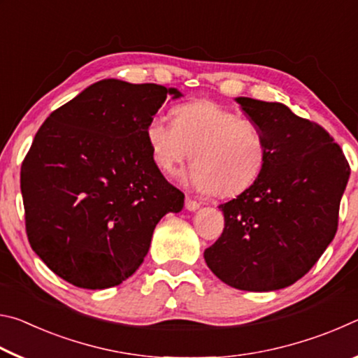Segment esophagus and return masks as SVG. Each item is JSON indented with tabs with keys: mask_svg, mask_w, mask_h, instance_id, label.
Listing matches in <instances>:
<instances>
[{
	"mask_svg": "<svg viewBox=\"0 0 358 358\" xmlns=\"http://www.w3.org/2000/svg\"><path fill=\"white\" fill-rule=\"evenodd\" d=\"M185 207H186V210H189V211H196V210L201 208V203H199L197 201H194V199H191V197H186Z\"/></svg>",
	"mask_w": 358,
	"mask_h": 358,
	"instance_id": "1",
	"label": "esophagus"
}]
</instances>
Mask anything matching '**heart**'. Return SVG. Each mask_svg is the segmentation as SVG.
Segmentation results:
<instances>
[{"label":"heart","instance_id":"obj_1","mask_svg":"<svg viewBox=\"0 0 358 358\" xmlns=\"http://www.w3.org/2000/svg\"><path fill=\"white\" fill-rule=\"evenodd\" d=\"M173 118L155 117L147 126L157 167L173 173L192 157L187 183L220 197L238 196L256 183L266 161V143L252 121L207 99L175 107Z\"/></svg>","mask_w":358,"mask_h":358}]
</instances>
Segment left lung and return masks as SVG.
I'll list each match as a JSON object with an SVG mask.
<instances>
[{"mask_svg":"<svg viewBox=\"0 0 358 358\" xmlns=\"http://www.w3.org/2000/svg\"><path fill=\"white\" fill-rule=\"evenodd\" d=\"M262 132L256 183L226 203L224 230L203 252L230 287L270 292L299 281L331 243L350 167L329 132L281 102L235 98Z\"/></svg>","mask_w":358,"mask_h":358,"instance_id":"1","label":"left lung"}]
</instances>
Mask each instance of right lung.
Instances as JSON below:
<instances>
[{
	"label": "right lung",
	"mask_w": 358,
	"mask_h": 358,
	"mask_svg": "<svg viewBox=\"0 0 358 358\" xmlns=\"http://www.w3.org/2000/svg\"><path fill=\"white\" fill-rule=\"evenodd\" d=\"M177 88L104 78L50 113L20 171L27 235L53 273L82 289L128 280L156 224L185 194L157 169L147 126Z\"/></svg>",
	"instance_id": "add662e5"
}]
</instances>
